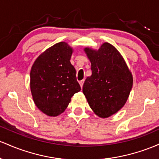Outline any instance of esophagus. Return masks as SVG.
<instances>
[{"label":"esophagus","instance_id":"esophagus-1","mask_svg":"<svg viewBox=\"0 0 159 159\" xmlns=\"http://www.w3.org/2000/svg\"><path fill=\"white\" fill-rule=\"evenodd\" d=\"M79 83H80V86H81V88H83V83H84V80H80V81L79 82Z\"/></svg>","mask_w":159,"mask_h":159}]
</instances>
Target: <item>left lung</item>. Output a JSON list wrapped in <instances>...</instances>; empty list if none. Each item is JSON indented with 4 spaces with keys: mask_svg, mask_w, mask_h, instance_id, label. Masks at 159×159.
<instances>
[{
    "mask_svg": "<svg viewBox=\"0 0 159 159\" xmlns=\"http://www.w3.org/2000/svg\"><path fill=\"white\" fill-rule=\"evenodd\" d=\"M92 64V76L85 80L83 92L96 115L107 118L125 105L133 77L119 52L108 43L98 51L85 48Z\"/></svg>",
    "mask_w": 159,
    "mask_h": 159,
    "instance_id": "obj_1",
    "label": "left lung"
}]
</instances>
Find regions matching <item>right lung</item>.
I'll return each instance as SVG.
<instances>
[{"instance_id":"obj_1","label":"right lung","mask_w":159,"mask_h":159,"mask_svg":"<svg viewBox=\"0 0 159 159\" xmlns=\"http://www.w3.org/2000/svg\"><path fill=\"white\" fill-rule=\"evenodd\" d=\"M72 49L65 42L51 46L31 67V91L36 106L49 116L63 113L72 96L81 90L70 64Z\"/></svg>"}]
</instances>
